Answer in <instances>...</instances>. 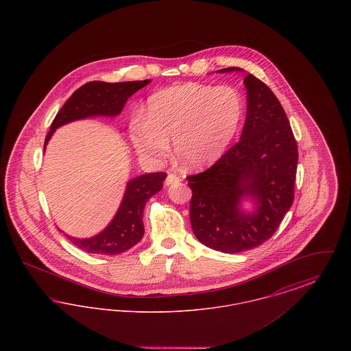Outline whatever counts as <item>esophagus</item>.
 I'll return each instance as SVG.
<instances>
[{
    "label": "esophagus",
    "instance_id": "obj_1",
    "mask_svg": "<svg viewBox=\"0 0 351 351\" xmlns=\"http://www.w3.org/2000/svg\"><path fill=\"white\" fill-rule=\"evenodd\" d=\"M182 179L176 175V173H168L167 178H166V185H169V184H175L179 183Z\"/></svg>",
    "mask_w": 351,
    "mask_h": 351
}]
</instances>
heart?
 I'll return each mask as SVG.
<instances>
[{
  "label": "heart",
  "mask_w": 351,
  "mask_h": 351,
  "mask_svg": "<svg viewBox=\"0 0 351 351\" xmlns=\"http://www.w3.org/2000/svg\"><path fill=\"white\" fill-rule=\"evenodd\" d=\"M245 116L242 93L232 85L185 83L152 93L145 113L134 116L130 139L154 163L168 156L169 139L186 167L215 163L229 147Z\"/></svg>",
  "instance_id": "1"
}]
</instances>
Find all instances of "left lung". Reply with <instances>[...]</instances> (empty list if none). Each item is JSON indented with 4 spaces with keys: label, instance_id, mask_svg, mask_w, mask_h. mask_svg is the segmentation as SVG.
<instances>
[{
    "label": "left lung",
    "instance_id": "left-lung-1",
    "mask_svg": "<svg viewBox=\"0 0 351 351\" xmlns=\"http://www.w3.org/2000/svg\"><path fill=\"white\" fill-rule=\"evenodd\" d=\"M241 71L229 67L217 72ZM247 114L239 142L204 172L188 176L189 216L196 238L213 250L237 254L269 239L295 199L298 143L283 106L266 84L249 73ZM250 195L251 215L239 209Z\"/></svg>",
    "mask_w": 351,
    "mask_h": 351
}]
</instances>
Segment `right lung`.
<instances>
[{"instance_id": "add662e5", "label": "right lung", "mask_w": 351, "mask_h": 351, "mask_svg": "<svg viewBox=\"0 0 351 351\" xmlns=\"http://www.w3.org/2000/svg\"><path fill=\"white\" fill-rule=\"evenodd\" d=\"M149 83L150 80L123 83L89 82L84 84L72 93L58 112L56 117L53 118L50 132L45 141V147L55 129L64 123L93 116H117L123 109L128 99ZM166 178L167 173L165 172H154L141 175L130 180L117 215L109 226L96 237L88 239H79L66 234L69 242L86 252L102 255H117L132 249L145 234V205L162 189Z\"/></svg>"}]
</instances>
